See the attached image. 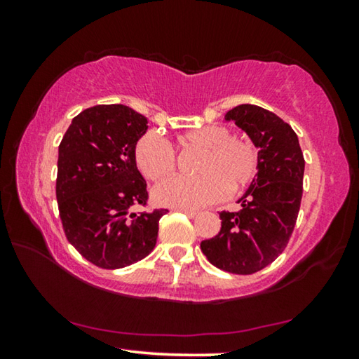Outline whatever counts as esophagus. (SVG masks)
Wrapping results in <instances>:
<instances>
[{
	"label": "esophagus",
	"mask_w": 359,
	"mask_h": 359,
	"mask_svg": "<svg viewBox=\"0 0 359 359\" xmlns=\"http://www.w3.org/2000/svg\"><path fill=\"white\" fill-rule=\"evenodd\" d=\"M174 210H177V212H184L185 215H188L190 218H194L198 215V212L196 210H191V209H185V208H175Z\"/></svg>",
	"instance_id": "1"
}]
</instances>
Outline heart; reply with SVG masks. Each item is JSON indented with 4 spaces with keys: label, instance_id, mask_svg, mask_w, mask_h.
<instances>
[{
    "label": "heart",
    "instance_id": "heart-1",
    "mask_svg": "<svg viewBox=\"0 0 359 359\" xmlns=\"http://www.w3.org/2000/svg\"><path fill=\"white\" fill-rule=\"evenodd\" d=\"M184 151L198 150L193 161L196 177H174L158 185L154 199L171 208L196 209L215 203L228 194H238L257 179L259 155L248 139L231 136L226 126L210 125L188 130L177 137ZM139 171L149 180H161L171 175L177 158L168 141L155 133H145L135 149Z\"/></svg>",
    "mask_w": 359,
    "mask_h": 359
}]
</instances>
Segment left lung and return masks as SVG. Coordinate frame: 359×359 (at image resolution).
<instances>
[{"label":"left lung","mask_w":359,"mask_h":359,"mask_svg":"<svg viewBox=\"0 0 359 359\" xmlns=\"http://www.w3.org/2000/svg\"><path fill=\"white\" fill-rule=\"evenodd\" d=\"M259 149V169L238 212H220L222 228L201 250L231 274H255L280 255L293 234L302 198L304 155L293 128L274 112L241 104L224 115Z\"/></svg>","instance_id":"1"}]
</instances>
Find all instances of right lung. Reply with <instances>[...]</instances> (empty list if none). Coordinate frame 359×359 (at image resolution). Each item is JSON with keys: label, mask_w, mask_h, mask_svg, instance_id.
Wrapping results in <instances>:
<instances>
[{"label": "right lung", "mask_w": 359, "mask_h": 359, "mask_svg": "<svg viewBox=\"0 0 359 359\" xmlns=\"http://www.w3.org/2000/svg\"><path fill=\"white\" fill-rule=\"evenodd\" d=\"M147 118L123 104H100L72 118L58 147L57 201L65 236L102 269L137 263L154 250L168 209L145 208L147 184L135 149Z\"/></svg>", "instance_id": "obj_1"}]
</instances>
